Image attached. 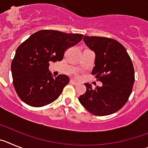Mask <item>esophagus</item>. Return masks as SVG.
Returning <instances> with one entry per match:
<instances>
[{"label": "esophagus", "instance_id": "esophagus-1", "mask_svg": "<svg viewBox=\"0 0 148 148\" xmlns=\"http://www.w3.org/2000/svg\"><path fill=\"white\" fill-rule=\"evenodd\" d=\"M70 82H71V84H73V85H74V86H77V85L79 84V82H77V81L74 80V79H71V80H70Z\"/></svg>", "mask_w": 148, "mask_h": 148}]
</instances>
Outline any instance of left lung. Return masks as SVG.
I'll return each mask as SVG.
<instances>
[{"label": "left lung", "mask_w": 148, "mask_h": 148, "mask_svg": "<svg viewBox=\"0 0 148 148\" xmlns=\"http://www.w3.org/2000/svg\"><path fill=\"white\" fill-rule=\"evenodd\" d=\"M83 40L95 53L91 74L102 82L94 89L85 83L86 93L79 101L89 112L107 116L117 112L126 104L135 80L134 65L125 48L114 39L84 36Z\"/></svg>", "instance_id": "8db88e82"}]
</instances>
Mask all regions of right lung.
<instances>
[{
    "label": "right lung",
    "instance_id": "obj_1",
    "mask_svg": "<svg viewBox=\"0 0 148 148\" xmlns=\"http://www.w3.org/2000/svg\"><path fill=\"white\" fill-rule=\"evenodd\" d=\"M82 38L80 34L40 30L18 46L11 69L14 88L23 102L32 107H42L58 99L69 78L65 74L54 78L49 71V62L62 60L66 50Z\"/></svg>",
    "mask_w": 148,
    "mask_h": 148
}]
</instances>
